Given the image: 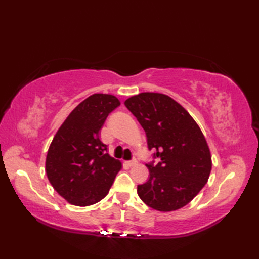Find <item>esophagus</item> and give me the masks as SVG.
Segmentation results:
<instances>
[{
	"mask_svg": "<svg viewBox=\"0 0 259 259\" xmlns=\"http://www.w3.org/2000/svg\"><path fill=\"white\" fill-rule=\"evenodd\" d=\"M137 163V161H136V159H133V160H130V161H125V164L128 167H133V166H135V164Z\"/></svg>",
	"mask_w": 259,
	"mask_h": 259,
	"instance_id": "obj_1",
	"label": "esophagus"
}]
</instances>
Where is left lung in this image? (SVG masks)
Masks as SVG:
<instances>
[{"label":"left lung","instance_id":"8db88e82","mask_svg":"<svg viewBox=\"0 0 259 259\" xmlns=\"http://www.w3.org/2000/svg\"><path fill=\"white\" fill-rule=\"evenodd\" d=\"M144 128L148 149L158 159L148 162L149 178L137 192L147 206L172 211L186 206L206 185L211 156L191 115L162 93L144 92L124 101Z\"/></svg>","mask_w":259,"mask_h":259}]
</instances>
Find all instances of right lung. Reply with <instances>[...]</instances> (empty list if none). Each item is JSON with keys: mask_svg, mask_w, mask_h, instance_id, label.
<instances>
[{"mask_svg": "<svg viewBox=\"0 0 259 259\" xmlns=\"http://www.w3.org/2000/svg\"><path fill=\"white\" fill-rule=\"evenodd\" d=\"M120 106L111 95L96 93L65 119L48 150L46 171L58 194L75 206L100 201L111 188L121 162L107 153L99 133L109 113Z\"/></svg>", "mask_w": 259, "mask_h": 259, "instance_id": "obj_1", "label": "right lung"}]
</instances>
